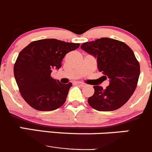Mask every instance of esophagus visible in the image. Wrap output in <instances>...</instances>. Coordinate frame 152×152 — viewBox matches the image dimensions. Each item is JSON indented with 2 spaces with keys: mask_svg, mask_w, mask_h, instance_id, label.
Returning a JSON list of instances; mask_svg holds the SVG:
<instances>
[{
  "mask_svg": "<svg viewBox=\"0 0 152 152\" xmlns=\"http://www.w3.org/2000/svg\"><path fill=\"white\" fill-rule=\"evenodd\" d=\"M77 84L79 85V86H81V87L85 86V83H82V82H77Z\"/></svg>",
  "mask_w": 152,
  "mask_h": 152,
  "instance_id": "34e87169",
  "label": "esophagus"
}]
</instances>
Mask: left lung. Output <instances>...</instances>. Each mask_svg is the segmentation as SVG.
I'll use <instances>...</instances> for the list:
<instances>
[{
	"label": "left lung",
	"instance_id": "obj_1",
	"mask_svg": "<svg viewBox=\"0 0 152 152\" xmlns=\"http://www.w3.org/2000/svg\"><path fill=\"white\" fill-rule=\"evenodd\" d=\"M81 48L96 58L99 71L110 80L105 89L94 86L88 104L99 111L121 107L134 92L140 76V64L133 50L124 42L109 38L85 42Z\"/></svg>",
	"mask_w": 152,
	"mask_h": 152
}]
</instances>
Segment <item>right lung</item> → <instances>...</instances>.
Wrapping results in <instances>:
<instances>
[{
  "label": "right lung",
  "instance_id": "obj_1",
  "mask_svg": "<svg viewBox=\"0 0 152 152\" xmlns=\"http://www.w3.org/2000/svg\"><path fill=\"white\" fill-rule=\"evenodd\" d=\"M79 44L55 39L32 42L18 54L14 76L23 99L38 110L48 111L61 107L66 101L72 84H61L50 76L53 68L59 69L67 53Z\"/></svg>",
  "mask_w": 152,
  "mask_h": 152
}]
</instances>
